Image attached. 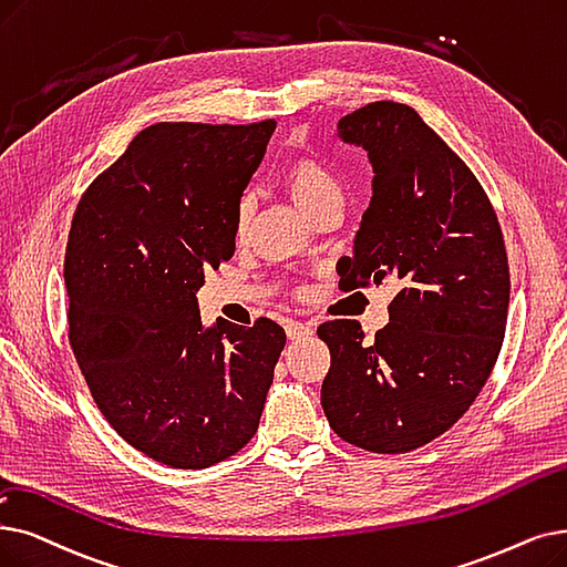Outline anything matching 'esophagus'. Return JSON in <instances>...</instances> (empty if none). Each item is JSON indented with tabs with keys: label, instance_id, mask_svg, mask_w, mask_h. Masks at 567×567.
Segmentation results:
<instances>
[{
	"label": "esophagus",
	"instance_id": "1",
	"mask_svg": "<svg viewBox=\"0 0 567 567\" xmlns=\"http://www.w3.org/2000/svg\"><path fill=\"white\" fill-rule=\"evenodd\" d=\"M285 329H287V338H289V340H299V338L312 336V327L301 324V322H289Z\"/></svg>",
	"mask_w": 567,
	"mask_h": 567
}]
</instances>
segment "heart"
I'll return each mask as SVG.
<instances>
[{
    "label": "heart",
    "mask_w": 567,
    "mask_h": 567,
    "mask_svg": "<svg viewBox=\"0 0 567 567\" xmlns=\"http://www.w3.org/2000/svg\"><path fill=\"white\" fill-rule=\"evenodd\" d=\"M280 185L308 217L331 204H342V185L333 171L315 157H297L280 171ZM250 199H240L236 206V238H243L250 225Z\"/></svg>",
    "instance_id": "heart-1"
}]
</instances>
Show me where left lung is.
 <instances>
[{
    "instance_id": "1",
    "label": "left lung",
    "mask_w": 567,
    "mask_h": 567,
    "mask_svg": "<svg viewBox=\"0 0 567 567\" xmlns=\"http://www.w3.org/2000/svg\"><path fill=\"white\" fill-rule=\"evenodd\" d=\"M338 138L373 166L340 287L393 282L396 297L373 342L352 319L317 329L331 352L322 408L350 445L403 454L452 429L494 371L509 306L505 243L473 171L414 109L368 104L340 117Z\"/></svg>"
}]
</instances>
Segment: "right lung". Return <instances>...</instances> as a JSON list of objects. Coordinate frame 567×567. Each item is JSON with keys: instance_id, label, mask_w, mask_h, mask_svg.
I'll return each instance as SVG.
<instances>
[{"instance_id": "right-lung-1", "label": "right lung", "mask_w": 567, "mask_h": 567, "mask_svg": "<svg viewBox=\"0 0 567 567\" xmlns=\"http://www.w3.org/2000/svg\"><path fill=\"white\" fill-rule=\"evenodd\" d=\"M274 132L276 120L157 122L73 215L71 350L109 424L171 467H208L248 445L274 384L282 327H206L196 301L208 270L234 257L236 206Z\"/></svg>"}]
</instances>
